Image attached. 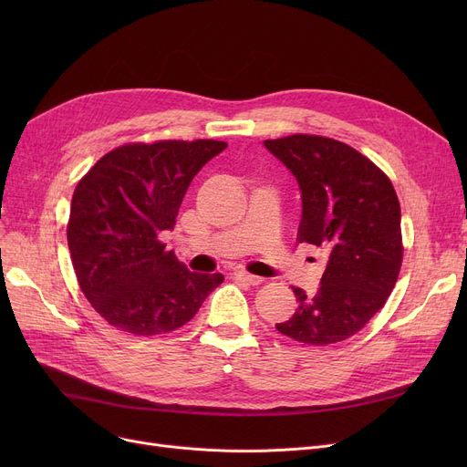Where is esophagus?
Wrapping results in <instances>:
<instances>
[{
    "label": "esophagus",
    "instance_id": "obj_1",
    "mask_svg": "<svg viewBox=\"0 0 467 467\" xmlns=\"http://www.w3.org/2000/svg\"><path fill=\"white\" fill-rule=\"evenodd\" d=\"M234 276H236L238 280H242V282H246V284H250V285H259V284L263 282V278H261V276L250 275L248 271H242V268H238V271H234Z\"/></svg>",
    "mask_w": 467,
    "mask_h": 467
}]
</instances>
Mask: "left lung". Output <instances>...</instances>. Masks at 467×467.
Wrapping results in <instances>:
<instances>
[{
  "label": "left lung",
  "instance_id": "obj_1",
  "mask_svg": "<svg viewBox=\"0 0 467 467\" xmlns=\"http://www.w3.org/2000/svg\"><path fill=\"white\" fill-rule=\"evenodd\" d=\"M296 176L303 213L297 240L326 252L320 289L293 287L297 310L276 329L324 347L356 335L384 306L403 259L401 208L384 171L354 147L308 134L265 140Z\"/></svg>",
  "mask_w": 467,
  "mask_h": 467
}]
</instances>
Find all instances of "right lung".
<instances>
[{"mask_svg":"<svg viewBox=\"0 0 467 467\" xmlns=\"http://www.w3.org/2000/svg\"><path fill=\"white\" fill-rule=\"evenodd\" d=\"M225 141L120 145L73 192L67 246L81 291L113 327L161 335L185 326L223 275L191 273L161 234L171 231L187 187Z\"/></svg>","mask_w":467,"mask_h":467,"instance_id":"right-lung-1","label":"right lung"}]
</instances>
